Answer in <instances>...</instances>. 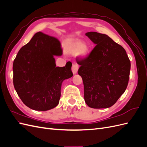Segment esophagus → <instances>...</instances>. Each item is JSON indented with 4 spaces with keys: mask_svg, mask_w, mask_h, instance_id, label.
I'll return each instance as SVG.
<instances>
[{
    "mask_svg": "<svg viewBox=\"0 0 147 147\" xmlns=\"http://www.w3.org/2000/svg\"><path fill=\"white\" fill-rule=\"evenodd\" d=\"M78 69V65L77 64H74L72 67V70L74 74H77Z\"/></svg>",
    "mask_w": 147,
    "mask_h": 147,
    "instance_id": "34e87169",
    "label": "esophagus"
}]
</instances>
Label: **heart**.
<instances>
[{
	"instance_id": "obj_1",
	"label": "heart",
	"mask_w": 147,
	"mask_h": 147,
	"mask_svg": "<svg viewBox=\"0 0 147 147\" xmlns=\"http://www.w3.org/2000/svg\"><path fill=\"white\" fill-rule=\"evenodd\" d=\"M65 51L69 54H75L78 57H84L88 53L89 46L86 42L75 40L67 43Z\"/></svg>"
}]
</instances>
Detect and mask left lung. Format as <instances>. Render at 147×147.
Returning <instances> with one entry per match:
<instances>
[{
    "label": "left lung",
    "instance_id": "left-lung-1",
    "mask_svg": "<svg viewBox=\"0 0 147 147\" xmlns=\"http://www.w3.org/2000/svg\"><path fill=\"white\" fill-rule=\"evenodd\" d=\"M86 35L96 45L88 56L76 59L84 101L93 109L109 108L126 90L131 62L124 48L108 35L96 32Z\"/></svg>",
    "mask_w": 147,
    "mask_h": 147
}]
</instances>
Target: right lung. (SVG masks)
Returning <instances> with one entry per match:
<instances>
[{
	"label": "right lung",
	"mask_w": 147,
	"mask_h": 147,
	"mask_svg": "<svg viewBox=\"0 0 147 147\" xmlns=\"http://www.w3.org/2000/svg\"><path fill=\"white\" fill-rule=\"evenodd\" d=\"M63 50L58 39L38 32L22 47L13 61V84L30 109L47 111L59 104L62 83L73 76L72 63L56 67L55 56Z\"/></svg>",
	"instance_id": "obj_1"
}]
</instances>
